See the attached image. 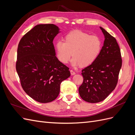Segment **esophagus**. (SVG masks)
<instances>
[{
	"label": "esophagus",
	"instance_id": "1",
	"mask_svg": "<svg viewBox=\"0 0 135 135\" xmlns=\"http://www.w3.org/2000/svg\"><path fill=\"white\" fill-rule=\"evenodd\" d=\"M70 73H71V74L72 75L75 74V72L74 71H73V70H70Z\"/></svg>",
	"mask_w": 135,
	"mask_h": 135
}]
</instances>
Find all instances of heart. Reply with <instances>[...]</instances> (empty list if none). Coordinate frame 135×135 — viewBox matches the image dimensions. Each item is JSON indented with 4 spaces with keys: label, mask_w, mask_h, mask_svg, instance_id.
Instances as JSON below:
<instances>
[{
    "label": "heart",
    "mask_w": 135,
    "mask_h": 135,
    "mask_svg": "<svg viewBox=\"0 0 135 135\" xmlns=\"http://www.w3.org/2000/svg\"><path fill=\"white\" fill-rule=\"evenodd\" d=\"M102 48V41L97 35H90L80 30L72 31L65 36V41L58 40L55 44L56 56L62 64H67L71 55V65L87 66L97 58Z\"/></svg>",
    "instance_id": "b5f03b06"
}]
</instances>
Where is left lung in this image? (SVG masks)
Listing matches in <instances>:
<instances>
[{"label":"left lung","instance_id":"obj_1","mask_svg":"<svg viewBox=\"0 0 135 135\" xmlns=\"http://www.w3.org/2000/svg\"><path fill=\"white\" fill-rule=\"evenodd\" d=\"M100 28L105 36L104 46L95 62L81 70L83 81L79 88L81 99L90 103L104 100L115 89L122 64L115 38Z\"/></svg>","mask_w":135,"mask_h":135}]
</instances>
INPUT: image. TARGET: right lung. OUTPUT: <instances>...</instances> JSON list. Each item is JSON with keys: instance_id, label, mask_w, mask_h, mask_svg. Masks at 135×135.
Instances as JSON below:
<instances>
[{"instance_id": "add662e5", "label": "right lung", "mask_w": 135, "mask_h": 135, "mask_svg": "<svg viewBox=\"0 0 135 135\" xmlns=\"http://www.w3.org/2000/svg\"><path fill=\"white\" fill-rule=\"evenodd\" d=\"M54 24H40L23 36L17 48L16 69L22 88L40 103L55 100L60 84L70 76L69 68L57 59L53 40L59 34Z\"/></svg>"}]
</instances>
